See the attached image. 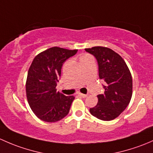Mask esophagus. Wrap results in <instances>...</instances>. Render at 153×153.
<instances>
[{"label":"esophagus","mask_w":153,"mask_h":153,"mask_svg":"<svg viewBox=\"0 0 153 153\" xmlns=\"http://www.w3.org/2000/svg\"><path fill=\"white\" fill-rule=\"evenodd\" d=\"M78 96H79V97H82V98H85V97H87V95H86V94H81V93H79V94H78Z\"/></svg>","instance_id":"obj_1"}]
</instances>
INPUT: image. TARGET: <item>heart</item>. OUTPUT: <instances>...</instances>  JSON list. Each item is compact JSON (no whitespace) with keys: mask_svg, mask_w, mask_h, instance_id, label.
Here are the masks:
<instances>
[{"mask_svg":"<svg viewBox=\"0 0 153 153\" xmlns=\"http://www.w3.org/2000/svg\"><path fill=\"white\" fill-rule=\"evenodd\" d=\"M83 57H84V56H83Z\"/></svg>","mask_w":153,"mask_h":153,"instance_id":"obj_1","label":"heart"}]
</instances>
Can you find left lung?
<instances>
[{
    "label": "left lung",
    "instance_id": "left-lung-1",
    "mask_svg": "<svg viewBox=\"0 0 153 153\" xmlns=\"http://www.w3.org/2000/svg\"><path fill=\"white\" fill-rule=\"evenodd\" d=\"M94 55L99 65V76L104 81L103 94H99L98 103L90 108L91 115L103 121L116 119L130 103L133 94V79L122 56L111 48L96 46L85 48Z\"/></svg>",
    "mask_w": 153,
    "mask_h": 153
}]
</instances>
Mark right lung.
Here are the masks:
<instances>
[{
  "instance_id": "obj_1",
  "label": "right lung",
  "mask_w": 153,
  "mask_h": 153,
  "mask_svg": "<svg viewBox=\"0 0 153 153\" xmlns=\"http://www.w3.org/2000/svg\"><path fill=\"white\" fill-rule=\"evenodd\" d=\"M77 50L52 47L33 59L28 71L26 91L29 105L42 121L56 122L68 114L75 97L56 91L62 64Z\"/></svg>"
}]
</instances>
